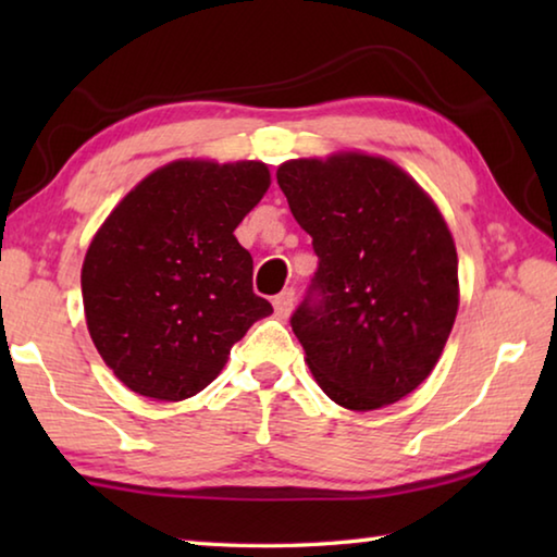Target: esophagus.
<instances>
[{
    "label": "esophagus",
    "instance_id": "34e87169",
    "mask_svg": "<svg viewBox=\"0 0 557 557\" xmlns=\"http://www.w3.org/2000/svg\"><path fill=\"white\" fill-rule=\"evenodd\" d=\"M272 305H275V314H277V319H287L289 317V312H292V307H295V289H282L280 295L272 299Z\"/></svg>",
    "mask_w": 557,
    "mask_h": 557
}]
</instances>
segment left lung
<instances>
[{
    "label": "left lung",
    "instance_id": "1",
    "mask_svg": "<svg viewBox=\"0 0 557 557\" xmlns=\"http://www.w3.org/2000/svg\"><path fill=\"white\" fill-rule=\"evenodd\" d=\"M319 268L292 332L334 403L379 410L435 369L459 307L457 248L435 201L383 157L342 152L277 169Z\"/></svg>",
    "mask_w": 557,
    "mask_h": 557
}]
</instances>
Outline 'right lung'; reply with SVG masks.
Returning <instances> with one entry per match:
<instances>
[{
    "label": "right lung",
    "mask_w": 557,
    "mask_h": 557,
    "mask_svg": "<svg viewBox=\"0 0 557 557\" xmlns=\"http://www.w3.org/2000/svg\"><path fill=\"white\" fill-rule=\"evenodd\" d=\"M268 186L262 162L178 159L143 178L100 225L83 260V307L98 354L129 391L191 398L272 314L233 235Z\"/></svg>",
    "instance_id": "1"
}]
</instances>
